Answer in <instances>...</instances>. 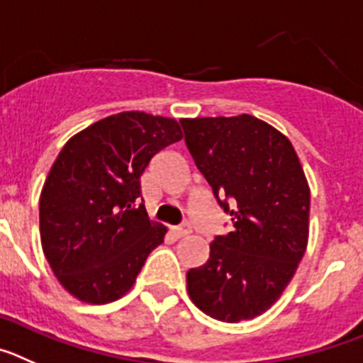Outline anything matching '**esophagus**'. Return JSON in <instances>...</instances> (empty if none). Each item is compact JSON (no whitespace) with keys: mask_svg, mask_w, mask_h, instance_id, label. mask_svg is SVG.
I'll use <instances>...</instances> for the list:
<instances>
[{"mask_svg":"<svg viewBox=\"0 0 363 363\" xmlns=\"http://www.w3.org/2000/svg\"><path fill=\"white\" fill-rule=\"evenodd\" d=\"M189 228L188 226H181V228H172V233H174L175 238H182L186 235H189Z\"/></svg>","mask_w":363,"mask_h":363,"instance_id":"obj_1","label":"esophagus"}]
</instances>
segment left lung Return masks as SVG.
<instances>
[{
    "label": "left lung",
    "mask_w": 363,
    "mask_h": 363,
    "mask_svg": "<svg viewBox=\"0 0 363 363\" xmlns=\"http://www.w3.org/2000/svg\"><path fill=\"white\" fill-rule=\"evenodd\" d=\"M181 123L195 164L233 222L210 244L208 262L188 271V295L211 318L251 320L282 296L306 253L308 179L291 141L259 117Z\"/></svg>",
    "instance_id": "left-lung-1"
}]
</instances>
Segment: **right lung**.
I'll use <instances>...</instances> for the list:
<instances>
[{
	"label": "right lung",
	"mask_w": 363,
	"mask_h": 363,
	"mask_svg": "<svg viewBox=\"0 0 363 363\" xmlns=\"http://www.w3.org/2000/svg\"><path fill=\"white\" fill-rule=\"evenodd\" d=\"M182 139L172 117L121 112L72 135L39 197V233L55 279L84 303H108L135 284L166 228L152 222L141 175Z\"/></svg>",
	"instance_id": "add662e5"
}]
</instances>
